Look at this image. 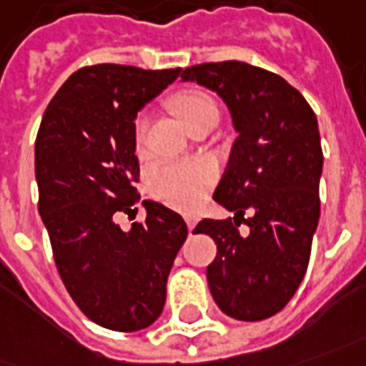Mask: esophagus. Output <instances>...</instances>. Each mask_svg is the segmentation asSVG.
I'll use <instances>...</instances> for the list:
<instances>
[{"label":"esophagus","mask_w":366,"mask_h":366,"mask_svg":"<svg viewBox=\"0 0 366 366\" xmlns=\"http://www.w3.org/2000/svg\"><path fill=\"white\" fill-rule=\"evenodd\" d=\"M184 220H186V224H188V230H194V226L198 222V218L194 214H184Z\"/></svg>","instance_id":"esophagus-1"}]
</instances>
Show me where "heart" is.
<instances>
[{"instance_id": "obj_1", "label": "heart", "mask_w": 366, "mask_h": 366, "mask_svg": "<svg viewBox=\"0 0 366 366\" xmlns=\"http://www.w3.org/2000/svg\"><path fill=\"white\" fill-rule=\"evenodd\" d=\"M176 116L190 130L194 124L206 118H218V106L204 92H180L170 102ZM150 118L140 114L134 122V140L142 148L148 134ZM216 172L208 162H164L152 168L148 174L150 192L162 202L176 208H192L204 198L208 188L214 184Z\"/></svg>"}]
</instances>
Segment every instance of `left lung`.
Here are the masks:
<instances>
[{"instance_id": "1", "label": "left lung", "mask_w": 366, "mask_h": 366, "mask_svg": "<svg viewBox=\"0 0 366 366\" xmlns=\"http://www.w3.org/2000/svg\"><path fill=\"white\" fill-rule=\"evenodd\" d=\"M180 78L216 92L238 134L214 192L234 216L206 218L194 228L216 242L208 287L228 317L268 319L300 287L319 226V122L287 79L244 61L200 64ZM244 212L251 230L242 237L235 226Z\"/></svg>"}]
</instances>
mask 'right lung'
Here are the masks:
<instances>
[{
	"instance_id": "right-lung-1",
	"label": "right lung",
	"mask_w": 366,
	"mask_h": 366,
	"mask_svg": "<svg viewBox=\"0 0 366 366\" xmlns=\"http://www.w3.org/2000/svg\"><path fill=\"white\" fill-rule=\"evenodd\" d=\"M180 68L99 64L71 74L36 138L39 216L56 267L79 310L104 329L134 332L162 315L166 280L188 236L178 212L144 200L146 222L122 230L138 202L134 120Z\"/></svg>"
}]
</instances>
